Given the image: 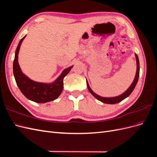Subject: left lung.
Returning a JSON list of instances; mask_svg holds the SVG:
<instances>
[{
    "instance_id": "8db88e82",
    "label": "left lung",
    "mask_w": 157,
    "mask_h": 157,
    "mask_svg": "<svg viewBox=\"0 0 157 157\" xmlns=\"http://www.w3.org/2000/svg\"><path fill=\"white\" fill-rule=\"evenodd\" d=\"M136 58V64H137V70H136V74L135 76V78L134 81L132 83V84L130 85V86L127 89V90L126 92H124L123 94H122L120 96H118L116 97H112V98H104V97H101L99 95L96 94V93H94L92 90L90 88L88 82L86 80L87 82V86H88V89L89 90V92L92 94V95L93 96H94L97 99H98L99 101H100L103 103H108V104H115L117 103H119L121 101H122L123 99H124L125 98H126L127 97H128L131 94V93L133 92V90L135 88L136 84L137 83V81H138V78H139V75H140V62H139V58L138 56L136 54H135Z\"/></svg>"
}]
</instances>
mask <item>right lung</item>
Listing matches in <instances>:
<instances>
[{"label": "right lung", "mask_w": 157, "mask_h": 157, "mask_svg": "<svg viewBox=\"0 0 157 157\" xmlns=\"http://www.w3.org/2000/svg\"><path fill=\"white\" fill-rule=\"evenodd\" d=\"M25 36L19 42L13 63V72L16 84L21 93L29 100L39 103L54 101L62 92L63 89V80L73 66L64 69L58 78L52 83L38 82L31 80L22 73L17 60L21 44Z\"/></svg>", "instance_id": "obj_1"}]
</instances>
